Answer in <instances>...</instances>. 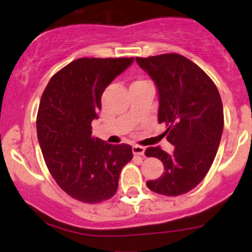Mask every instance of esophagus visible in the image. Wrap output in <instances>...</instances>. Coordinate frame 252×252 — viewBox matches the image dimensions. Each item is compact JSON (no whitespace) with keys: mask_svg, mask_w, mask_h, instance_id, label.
Instances as JSON below:
<instances>
[{"mask_svg":"<svg viewBox=\"0 0 252 252\" xmlns=\"http://www.w3.org/2000/svg\"><path fill=\"white\" fill-rule=\"evenodd\" d=\"M132 151H133V155L134 156H144V153H145L144 147L139 146V145H133Z\"/></svg>","mask_w":252,"mask_h":252,"instance_id":"obj_1","label":"esophagus"}]
</instances>
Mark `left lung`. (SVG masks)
<instances>
[{
	"label": "left lung",
	"instance_id": "obj_1",
	"mask_svg": "<svg viewBox=\"0 0 252 252\" xmlns=\"http://www.w3.org/2000/svg\"><path fill=\"white\" fill-rule=\"evenodd\" d=\"M158 88V123L167 129L173 153L149 147L146 157L164 164L160 178L149 180L147 188L164 196L191 191L209 172L220 146L224 126L223 103L209 75L185 56L170 53L135 58Z\"/></svg>",
	"mask_w": 252,
	"mask_h": 252
}]
</instances>
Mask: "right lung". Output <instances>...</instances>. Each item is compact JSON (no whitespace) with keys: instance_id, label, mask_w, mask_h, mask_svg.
Wrapping results in <instances>:
<instances>
[{"instance_id":"1","label":"right lung","mask_w":252,"mask_h":252,"mask_svg":"<svg viewBox=\"0 0 252 252\" xmlns=\"http://www.w3.org/2000/svg\"><path fill=\"white\" fill-rule=\"evenodd\" d=\"M133 60H74L52 76L41 97L36 131L43 159L56 184L79 202L113 197L121 170L133 158L129 145L92 137L103 91Z\"/></svg>"}]
</instances>
